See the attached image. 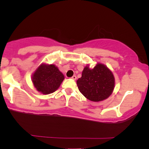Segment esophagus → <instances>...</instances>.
<instances>
[{"label":"esophagus","instance_id":"1","mask_svg":"<svg viewBox=\"0 0 149 149\" xmlns=\"http://www.w3.org/2000/svg\"><path fill=\"white\" fill-rule=\"evenodd\" d=\"M71 79H73V80H76V79H77V77L75 76V75H74V76H72V77H71Z\"/></svg>","mask_w":149,"mask_h":149}]
</instances>
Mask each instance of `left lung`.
Instances as JSON below:
<instances>
[{"label": "left lung", "instance_id": "obj_1", "mask_svg": "<svg viewBox=\"0 0 149 149\" xmlns=\"http://www.w3.org/2000/svg\"><path fill=\"white\" fill-rule=\"evenodd\" d=\"M80 92L87 99L100 102L107 99L115 88V77L112 71L102 63H97L93 68L87 65L82 76L77 81Z\"/></svg>", "mask_w": 149, "mask_h": 149}]
</instances>
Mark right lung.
<instances>
[{
  "label": "right lung",
  "instance_id": "1",
  "mask_svg": "<svg viewBox=\"0 0 149 149\" xmlns=\"http://www.w3.org/2000/svg\"><path fill=\"white\" fill-rule=\"evenodd\" d=\"M64 76L55 64L42 63L32 75L34 87L38 92L47 95L60 87Z\"/></svg>",
  "mask_w": 149,
  "mask_h": 149
}]
</instances>
